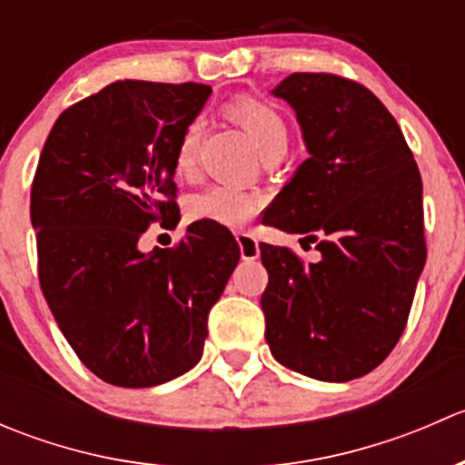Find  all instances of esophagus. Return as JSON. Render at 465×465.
Segmentation results:
<instances>
[{
  "mask_svg": "<svg viewBox=\"0 0 465 465\" xmlns=\"http://www.w3.org/2000/svg\"><path fill=\"white\" fill-rule=\"evenodd\" d=\"M238 247H241V259L242 261H256L259 259V241L252 233H236Z\"/></svg>",
  "mask_w": 465,
  "mask_h": 465,
  "instance_id": "1",
  "label": "esophagus"
}]
</instances>
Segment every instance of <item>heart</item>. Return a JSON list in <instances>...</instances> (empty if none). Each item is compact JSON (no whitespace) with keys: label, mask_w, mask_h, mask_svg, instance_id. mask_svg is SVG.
I'll list each match as a JSON object with an SVG mask.
<instances>
[{"label":"heart","mask_w":465,"mask_h":465,"mask_svg":"<svg viewBox=\"0 0 465 465\" xmlns=\"http://www.w3.org/2000/svg\"><path fill=\"white\" fill-rule=\"evenodd\" d=\"M229 119L241 125L252 142L267 159L281 157L288 145L290 133L283 116L270 105L254 96H236L224 107ZM200 124H189L182 130L175 145V171L189 177L198 168L200 159ZM261 206V198L247 191L233 189V186H209L189 200L191 220H209V223L223 224V227H242L247 220L256 215Z\"/></svg>","instance_id":"b5f03b06"}]
</instances>
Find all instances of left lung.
I'll list each match as a JSON object with an SVG mask.
<instances>
[{
    "mask_svg": "<svg viewBox=\"0 0 465 465\" xmlns=\"http://www.w3.org/2000/svg\"><path fill=\"white\" fill-rule=\"evenodd\" d=\"M297 112L308 159L265 224L303 233L322 261L261 242L265 340L283 367L323 382L367 376L405 331L428 250L423 182L396 119L335 74H292L272 89Z\"/></svg>",
    "mask_w": 465,
    "mask_h": 465,
    "instance_id": "left-lung-1",
    "label": "left lung"
}]
</instances>
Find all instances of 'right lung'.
Segmentation results:
<instances>
[{
	"label": "right lung",
	"mask_w": 465,
	"mask_h": 465,
	"mask_svg": "<svg viewBox=\"0 0 465 465\" xmlns=\"http://www.w3.org/2000/svg\"><path fill=\"white\" fill-rule=\"evenodd\" d=\"M211 96L200 83L116 81L67 107L31 186L37 276L64 340L94 376L154 387L203 358L206 320L241 247L198 220L175 247L139 250L177 224L175 145Z\"/></svg>",
	"instance_id": "1"
}]
</instances>
